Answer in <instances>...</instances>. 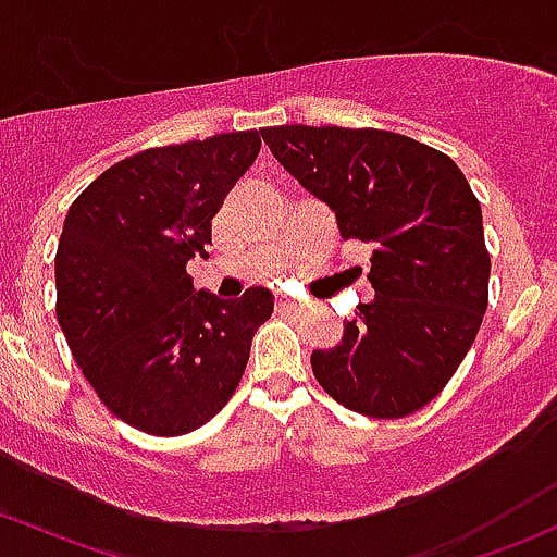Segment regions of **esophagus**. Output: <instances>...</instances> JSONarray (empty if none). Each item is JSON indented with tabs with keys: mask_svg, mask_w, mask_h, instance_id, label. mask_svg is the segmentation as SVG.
<instances>
[{
	"mask_svg": "<svg viewBox=\"0 0 557 557\" xmlns=\"http://www.w3.org/2000/svg\"><path fill=\"white\" fill-rule=\"evenodd\" d=\"M277 307H280V310H283V312H305V310H307V307L301 305V301H290V299H280Z\"/></svg>",
	"mask_w": 557,
	"mask_h": 557,
	"instance_id": "1",
	"label": "esophagus"
}]
</instances>
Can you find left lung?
<instances>
[{
  "instance_id": "left-lung-1",
  "label": "left lung",
  "mask_w": 557,
  "mask_h": 557,
  "mask_svg": "<svg viewBox=\"0 0 557 557\" xmlns=\"http://www.w3.org/2000/svg\"><path fill=\"white\" fill-rule=\"evenodd\" d=\"M261 137L334 210L342 239L374 247V301L347 320L339 345L312 352L314 380L367 418L418 412L450 383L487 310L474 190L450 156L385 128L294 123Z\"/></svg>"
}]
</instances>
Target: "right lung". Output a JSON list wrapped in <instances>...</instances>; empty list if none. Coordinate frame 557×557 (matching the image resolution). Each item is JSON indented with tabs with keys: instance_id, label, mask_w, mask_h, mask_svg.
<instances>
[{
	"instance_id": "obj_1",
	"label": "right lung",
	"mask_w": 557,
	"mask_h": 557,
	"mask_svg": "<svg viewBox=\"0 0 557 557\" xmlns=\"http://www.w3.org/2000/svg\"><path fill=\"white\" fill-rule=\"evenodd\" d=\"M261 150L228 132L148 148L104 170L72 201L55 250V318L77 367L123 423L183 436L237 391L267 288L221 301L185 263L207 258L212 218Z\"/></svg>"
}]
</instances>
